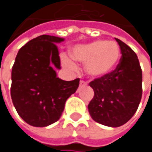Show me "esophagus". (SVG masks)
Returning a JSON list of instances; mask_svg holds the SVG:
<instances>
[{"instance_id":"obj_1","label":"esophagus","mask_w":152,"mask_h":152,"mask_svg":"<svg viewBox=\"0 0 152 152\" xmlns=\"http://www.w3.org/2000/svg\"><path fill=\"white\" fill-rule=\"evenodd\" d=\"M84 85H87V82H85L83 80H81L80 81V86H84Z\"/></svg>"}]
</instances>
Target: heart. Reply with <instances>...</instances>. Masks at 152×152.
<instances>
[{
    "instance_id": "1",
    "label": "heart",
    "mask_w": 152,
    "mask_h": 152,
    "mask_svg": "<svg viewBox=\"0 0 152 152\" xmlns=\"http://www.w3.org/2000/svg\"><path fill=\"white\" fill-rule=\"evenodd\" d=\"M121 49L115 41L97 40L90 44L76 46L72 51V58L85 63V71L92 77H101L111 73L118 64ZM63 66L76 69V63L67 54H61Z\"/></svg>"
}]
</instances>
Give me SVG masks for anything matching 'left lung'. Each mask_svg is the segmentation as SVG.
Wrapping results in <instances>:
<instances>
[{"mask_svg":"<svg viewBox=\"0 0 152 152\" xmlns=\"http://www.w3.org/2000/svg\"><path fill=\"white\" fill-rule=\"evenodd\" d=\"M118 42L121 58L115 69L95 78L89 84L94 97L88 105L91 118L108 127H120L137 112L142 93V69L136 53L121 40Z\"/></svg>","mask_w":152,"mask_h":152,"instance_id":"obj_1","label":"left lung"}]
</instances>
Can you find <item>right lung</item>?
<instances>
[{"instance_id":"right-lung-1","label":"right lung","mask_w":152,"mask_h":152,"mask_svg":"<svg viewBox=\"0 0 152 152\" xmlns=\"http://www.w3.org/2000/svg\"><path fill=\"white\" fill-rule=\"evenodd\" d=\"M61 38L41 35L26 43L17 53L11 72L10 94L19 116L33 127L57 121L66 100L75 93L79 78L64 81L56 76L61 69L57 43Z\"/></svg>"}]
</instances>
